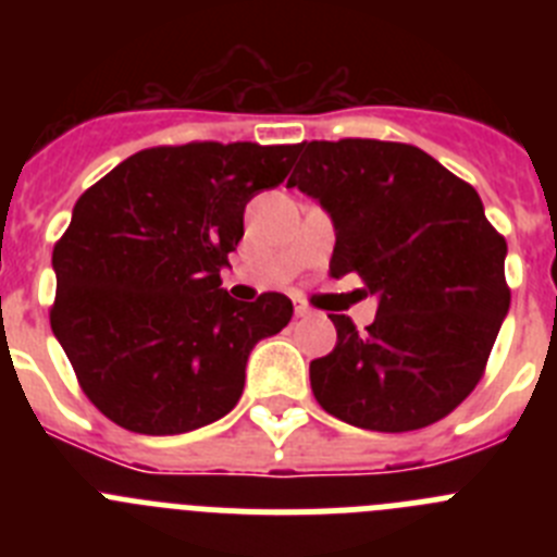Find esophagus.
<instances>
[{"mask_svg": "<svg viewBox=\"0 0 557 557\" xmlns=\"http://www.w3.org/2000/svg\"><path fill=\"white\" fill-rule=\"evenodd\" d=\"M309 314H312V309L307 304H295V318H309Z\"/></svg>", "mask_w": 557, "mask_h": 557, "instance_id": "34e87169", "label": "esophagus"}]
</instances>
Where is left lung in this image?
I'll return each mask as SVG.
<instances>
[{
    "label": "left lung",
    "instance_id": "1",
    "mask_svg": "<svg viewBox=\"0 0 557 557\" xmlns=\"http://www.w3.org/2000/svg\"><path fill=\"white\" fill-rule=\"evenodd\" d=\"M298 154L287 186L332 218L329 273H357L379 298L366 332L332 314L337 346L309 362L318 405L359 430L435 424L476 387L508 314L505 236L474 186L412 145L304 141Z\"/></svg>",
    "mask_w": 557,
    "mask_h": 557
}]
</instances>
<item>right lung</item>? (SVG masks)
<instances>
[{"label": "right lung", "mask_w": 557, "mask_h": 557, "mask_svg": "<svg viewBox=\"0 0 557 557\" xmlns=\"http://www.w3.org/2000/svg\"><path fill=\"white\" fill-rule=\"evenodd\" d=\"M295 145L150 147L81 195L52 250L49 323L88 401L139 435H181L234 410L259 339L293 301H234L220 270L256 191L287 178Z\"/></svg>", "instance_id": "obj_1"}]
</instances>
